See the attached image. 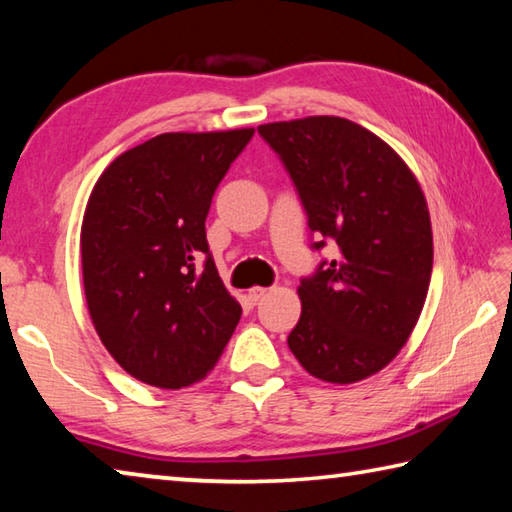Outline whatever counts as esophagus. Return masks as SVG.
<instances>
[{
	"label": "esophagus",
	"mask_w": 512,
	"mask_h": 512,
	"mask_svg": "<svg viewBox=\"0 0 512 512\" xmlns=\"http://www.w3.org/2000/svg\"><path fill=\"white\" fill-rule=\"evenodd\" d=\"M266 291H268V288H264V286H253V288H250V291H248V302H250V304H257V302L262 300V297L266 295Z\"/></svg>",
	"instance_id": "34e87169"
}]
</instances>
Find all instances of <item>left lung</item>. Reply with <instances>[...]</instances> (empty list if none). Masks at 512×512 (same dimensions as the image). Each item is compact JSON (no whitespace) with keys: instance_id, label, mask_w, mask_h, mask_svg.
<instances>
[{"instance_id":"8db88e82","label":"left lung","mask_w":512,"mask_h":512,"mask_svg":"<svg viewBox=\"0 0 512 512\" xmlns=\"http://www.w3.org/2000/svg\"><path fill=\"white\" fill-rule=\"evenodd\" d=\"M315 237L336 255L300 280L288 349L311 376L349 385L392 362L432 277L430 212L410 167L369 129L338 116L259 125Z\"/></svg>"}]
</instances>
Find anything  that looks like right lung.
<instances>
[{
    "mask_svg": "<svg viewBox=\"0 0 512 512\" xmlns=\"http://www.w3.org/2000/svg\"><path fill=\"white\" fill-rule=\"evenodd\" d=\"M255 129L161 134L111 163L82 221V280L102 345L161 389L217 365L241 306L206 239L212 197Z\"/></svg>",
    "mask_w": 512,
    "mask_h": 512,
    "instance_id": "obj_1",
    "label": "right lung"
}]
</instances>
